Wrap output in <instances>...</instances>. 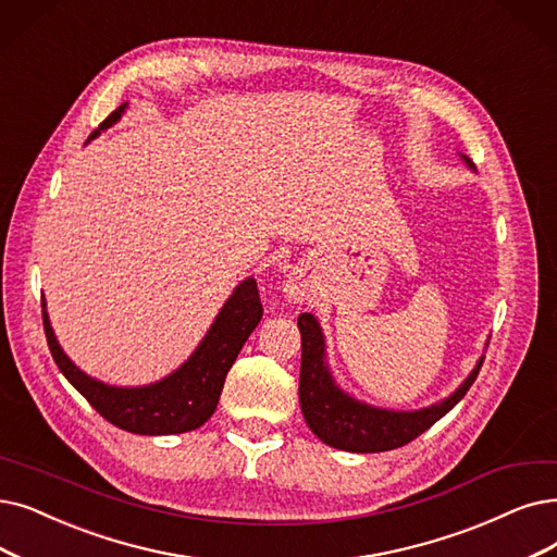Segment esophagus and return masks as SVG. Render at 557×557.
Wrapping results in <instances>:
<instances>
[{
	"mask_svg": "<svg viewBox=\"0 0 557 557\" xmlns=\"http://www.w3.org/2000/svg\"><path fill=\"white\" fill-rule=\"evenodd\" d=\"M283 293L290 301H304L308 297V281L301 272H290L283 283Z\"/></svg>",
	"mask_w": 557,
	"mask_h": 557,
	"instance_id": "1",
	"label": "esophagus"
}]
</instances>
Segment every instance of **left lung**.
<instances>
[{"mask_svg": "<svg viewBox=\"0 0 557 557\" xmlns=\"http://www.w3.org/2000/svg\"><path fill=\"white\" fill-rule=\"evenodd\" d=\"M471 164V160H469ZM301 331V372L299 405L306 425L326 446L347 453H384L403 448L422 432H428L438 418L446 416L469 393L482 361L448 399L422 411H384L372 409L333 386L324 366V341L315 318L301 313L297 320Z\"/></svg>", "mask_w": 557, "mask_h": 557, "instance_id": "8db88e82", "label": "left lung"}]
</instances>
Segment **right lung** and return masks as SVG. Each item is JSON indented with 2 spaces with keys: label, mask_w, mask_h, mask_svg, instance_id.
<instances>
[{
  "label": "right lung",
  "mask_w": 557,
  "mask_h": 557,
  "mask_svg": "<svg viewBox=\"0 0 557 557\" xmlns=\"http://www.w3.org/2000/svg\"><path fill=\"white\" fill-rule=\"evenodd\" d=\"M123 107L100 123V129L114 125ZM98 135V129L91 139ZM42 306V329H46L48 347L52 351V359L59 370L111 425H116L132 434H183L201 428L203 422L214 413L221 388H224L226 374L235 363L242 345L247 343L251 331L258 326L262 318V304L258 295V285L253 278H247L233 297L221 308L219 318L214 320L212 329L203 343L198 345L191 359L175 370L164 382H158L144 388H114L100 384L91 376H86L79 368L73 366L69 356L59 347L48 313L46 301L40 299Z\"/></svg>",
  "instance_id": "obj_1"
}]
</instances>
